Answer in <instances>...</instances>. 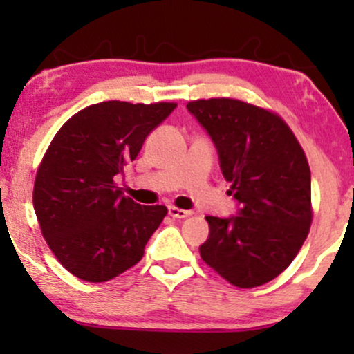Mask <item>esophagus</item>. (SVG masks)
Segmentation results:
<instances>
[{"instance_id": "34e87169", "label": "esophagus", "mask_w": 354, "mask_h": 354, "mask_svg": "<svg viewBox=\"0 0 354 354\" xmlns=\"http://www.w3.org/2000/svg\"><path fill=\"white\" fill-rule=\"evenodd\" d=\"M168 214L171 218H188L189 214H191V211H188V209H180V208H176V206H168Z\"/></svg>"}]
</instances>
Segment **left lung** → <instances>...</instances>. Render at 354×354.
Listing matches in <instances>:
<instances>
[{"mask_svg":"<svg viewBox=\"0 0 354 354\" xmlns=\"http://www.w3.org/2000/svg\"><path fill=\"white\" fill-rule=\"evenodd\" d=\"M216 148L238 205L228 218L206 216V265L238 288L281 274L311 226V173L301 146L279 116L230 98L186 104Z\"/></svg>","mask_w":354,"mask_h":354,"instance_id":"obj_1","label":"left lung"}]
</instances>
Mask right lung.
<instances>
[{
	"label": "right lung",
	"mask_w": 354,
	"mask_h": 354,
	"mask_svg": "<svg viewBox=\"0 0 354 354\" xmlns=\"http://www.w3.org/2000/svg\"><path fill=\"white\" fill-rule=\"evenodd\" d=\"M174 108L103 101L71 116L53 138L33 206L48 246L76 278L108 281L143 258L168 209L138 205L115 180Z\"/></svg>",
	"instance_id": "1"
}]
</instances>
